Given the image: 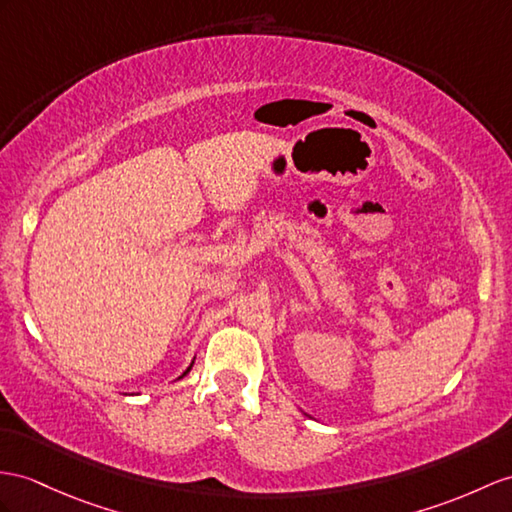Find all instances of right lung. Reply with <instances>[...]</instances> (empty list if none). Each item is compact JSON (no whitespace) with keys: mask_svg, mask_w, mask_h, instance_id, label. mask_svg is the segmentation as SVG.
Here are the masks:
<instances>
[{"mask_svg":"<svg viewBox=\"0 0 512 512\" xmlns=\"http://www.w3.org/2000/svg\"><path fill=\"white\" fill-rule=\"evenodd\" d=\"M191 367H193V363H191ZM191 367H189V369H186V371L182 373V376H180V378H184V376H186V373H189V371H191ZM180 378H178V380H180Z\"/></svg>","mask_w":512,"mask_h":512,"instance_id":"add662e5","label":"right lung"}]
</instances>
